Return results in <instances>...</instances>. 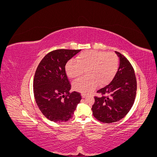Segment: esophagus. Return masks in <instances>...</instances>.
I'll use <instances>...</instances> for the list:
<instances>
[{"instance_id": "obj_1", "label": "esophagus", "mask_w": 157, "mask_h": 157, "mask_svg": "<svg viewBox=\"0 0 157 157\" xmlns=\"http://www.w3.org/2000/svg\"><path fill=\"white\" fill-rule=\"evenodd\" d=\"M81 96H82V98H86V97L87 96V95H86V94L82 93V94H81Z\"/></svg>"}]
</instances>
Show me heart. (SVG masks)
<instances>
[{"instance_id":"obj_1","label":"heart","mask_w":157,"mask_h":157,"mask_svg":"<svg viewBox=\"0 0 157 157\" xmlns=\"http://www.w3.org/2000/svg\"><path fill=\"white\" fill-rule=\"evenodd\" d=\"M68 77L76 79L86 69L87 77L80 78L73 83V88L88 93L97 86L107 84L115 77L118 69V58L112 52L88 50L77 57V61H68L65 67Z\"/></svg>"}]
</instances>
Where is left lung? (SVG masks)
I'll use <instances>...</instances> for the list:
<instances>
[{"mask_svg":"<svg viewBox=\"0 0 157 157\" xmlns=\"http://www.w3.org/2000/svg\"><path fill=\"white\" fill-rule=\"evenodd\" d=\"M120 65L110 84L97 92L92 110L94 117L103 123L119 121L130 111L134 103L137 82L134 68L125 57L115 51Z\"/></svg>","mask_w":157,"mask_h":157,"instance_id":"1","label":"left lung"}]
</instances>
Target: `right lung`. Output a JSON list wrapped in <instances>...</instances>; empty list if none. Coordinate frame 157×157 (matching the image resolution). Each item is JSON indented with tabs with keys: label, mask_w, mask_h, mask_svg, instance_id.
<instances>
[{
	"label": "right lung",
	"mask_w": 157,
	"mask_h": 157,
	"mask_svg": "<svg viewBox=\"0 0 157 157\" xmlns=\"http://www.w3.org/2000/svg\"><path fill=\"white\" fill-rule=\"evenodd\" d=\"M80 51L54 50L38 65L33 81L35 99L42 113L51 121H69L81 100L80 93L70 92L71 84L65 69L67 61Z\"/></svg>",
	"instance_id": "right-lung-1"
}]
</instances>
